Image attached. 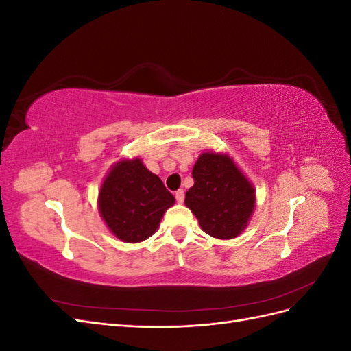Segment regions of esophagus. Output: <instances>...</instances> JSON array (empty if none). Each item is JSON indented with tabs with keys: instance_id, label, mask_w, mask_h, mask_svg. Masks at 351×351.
<instances>
[{
	"instance_id": "1",
	"label": "esophagus",
	"mask_w": 351,
	"mask_h": 351,
	"mask_svg": "<svg viewBox=\"0 0 351 351\" xmlns=\"http://www.w3.org/2000/svg\"><path fill=\"white\" fill-rule=\"evenodd\" d=\"M176 199H177L178 204H183V202H184V190L183 189L177 190V192H176Z\"/></svg>"
}]
</instances>
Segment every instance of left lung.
Segmentation results:
<instances>
[{
  "label": "left lung",
  "mask_w": 351,
  "mask_h": 351,
  "mask_svg": "<svg viewBox=\"0 0 351 351\" xmlns=\"http://www.w3.org/2000/svg\"><path fill=\"white\" fill-rule=\"evenodd\" d=\"M195 184L184 204L206 234L231 240L246 230L256 206V189L228 154L205 151L192 171Z\"/></svg>",
  "instance_id": "obj_1"
}]
</instances>
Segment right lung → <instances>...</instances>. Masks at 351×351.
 Listing matches in <instances>:
<instances>
[{
	"label": "right lung",
	"instance_id": "1",
	"mask_svg": "<svg viewBox=\"0 0 351 351\" xmlns=\"http://www.w3.org/2000/svg\"><path fill=\"white\" fill-rule=\"evenodd\" d=\"M176 197L141 158H121L105 176L98 195V210L105 226L124 243H141L158 230Z\"/></svg>",
	"mask_w": 351,
	"mask_h": 351
}]
</instances>
